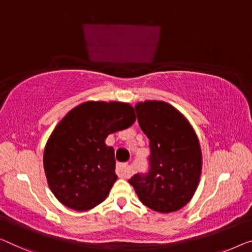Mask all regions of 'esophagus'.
Returning <instances> with one entry per match:
<instances>
[{"instance_id": "34e87169", "label": "esophagus", "mask_w": 252, "mask_h": 252, "mask_svg": "<svg viewBox=\"0 0 252 252\" xmlns=\"http://www.w3.org/2000/svg\"><path fill=\"white\" fill-rule=\"evenodd\" d=\"M116 173H118L120 178H129V176L131 175L129 164L119 163L118 165H116Z\"/></svg>"}]
</instances>
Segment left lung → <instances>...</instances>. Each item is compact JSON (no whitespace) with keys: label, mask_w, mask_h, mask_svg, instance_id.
<instances>
[{"label":"left lung","mask_w":252,"mask_h":252,"mask_svg":"<svg viewBox=\"0 0 252 252\" xmlns=\"http://www.w3.org/2000/svg\"><path fill=\"white\" fill-rule=\"evenodd\" d=\"M141 130L149 139L150 168L129 180L142 204L158 213L181 209L196 192L201 175L199 139L181 112L162 100L134 106Z\"/></svg>","instance_id":"left-lung-1"}]
</instances>
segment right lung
Here are the masks:
<instances>
[{
  "label": "right lung",
  "mask_w": 252,
  "mask_h": 252,
  "mask_svg": "<svg viewBox=\"0 0 252 252\" xmlns=\"http://www.w3.org/2000/svg\"><path fill=\"white\" fill-rule=\"evenodd\" d=\"M134 121L129 103L88 100L58 123L45 146L43 163L48 187L61 204L86 212L106 199L118 175L114 149L105 139Z\"/></svg>",
  "instance_id": "right-lung-1"
}]
</instances>
